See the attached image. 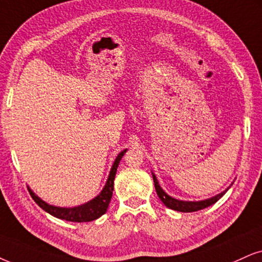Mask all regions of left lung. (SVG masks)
Masks as SVG:
<instances>
[{
    "label": "left lung",
    "mask_w": 262,
    "mask_h": 262,
    "mask_svg": "<svg viewBox=\"0 0 262 262\" xmlns=\"http://www.w3.org/2000/svg\"><path fill=\"white\" fill-rule=\"evenodd\" d=\"M153 180H154V186H156L157 194L160 198L161 202H163L167 208L176 210V211H181V212H193V211H198V210L208 208V206L214 204V203L217 202V200L225 194V192H222L220 194L212 196V198L206 199V200H200V202H182V200H177L175 198H172V196L167 195L166 193L160 188L159 183H158L157 181V177L154 175H153Z\"/></svg>",
    "instance_id": "obj_1"
}]
</instances>
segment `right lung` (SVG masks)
Returning <instances> with one entry per match:
<instances>
[{
    "mask_svg": "<svg viewBox=\"0 0 262 262\" xmlns=\"http://www.w3.org/2000/svg\"><path fill=\"white\" fill-rule=\"evenodd\" d=\"M125 150H122L121 153H119V156L116 157L114 161V165H113L111 173H109L108 181H106L104 188L99 195H97L95 199H92L91 202L86 203V204L76 206V208H58V206H53L45 203L43 200H41L37 195H35V193L31 189H29L31 198L35 200V203L47 211L48 214L53 215L54 217L62 219V220L72 221V222H89L93 221L96 219H98L99 216L105 214L106 209H108L109 203H111L112 195H113V189H114V179L116 169H118L119 163H120L121 158L124 157Z\"/></svg>",
    "mask_w": 262,
    "mask_h": 262,
    "instance_id": "add662e5",
    "label": "right lung"
}]
</instances>
